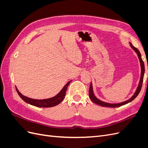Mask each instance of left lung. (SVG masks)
<instances>
[{"label": "left lung", "mask_w": 148, "mask_h": 148, "mask_svg": "<svg viewBox=\"0 0 148 148\" xmlns=\"http://www.w3.org/2000/svg\"><path fill=\"white\" fill-rule=\"evenodd\" d=\"M130 44V46L133 50L135 51L136 54L138 57V59L139 60H140V66H141V77H140V82H139L138 84V86L136 88V90L134 93V95L132 96V97L130 98L129 99L125 101L124 102H120V103H115V104H113V103H109V102H104L102 101L100 99H98L96 97V96L95 95V93H94L93 91V88H92V83H91L90 84V87H89V97H90L91 100L93 102H95V104L99 105L101 106L102 107H118L120 106H122L123 105L125 104H127L128 103L132 102L133 100H134L135 99V98L137 97V96L139 95V93H140V91H141V86H142V84H143V78H144V74H145V64H144V62L143 61L142 59H141V55L139 51L138 50V49H136V47H134L132 44L131 42H129ZM148 65V64H147ZM147 70H148V65H147ZM147 82H148V78H147Z\"/></svg>", "instance_id": "left-lung-1"}]
</instances>
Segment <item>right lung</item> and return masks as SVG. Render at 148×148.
Returning <instances> with one entry per match:
<instances>
[{"label": "right lung", "instance_id": "obj_1", "mask_svg": "<svg viewBox=\"0 0 148 148\" xmlns=\"http://www.w3.org/2000/svg\"><path fill=\"white\" fill-rule=\"evenodd\" d=\"M71 81H72V80H70V82L67 83L65 85L64 87L62 89V90L58 93L56 96L51 98H48V99H31V98L26 97L22 95V94H21L20 92H19V91L18 90L16 87V90L21 99H23L25 102L28 103V104H29L31 105L36 106V107H52L59 104L60 103L64 100L66 95V91L67 87L69 86V84L70 83V82H71Z\"/></svg>", "mask_w": 148, "mask_h": 148}]
</instances>
